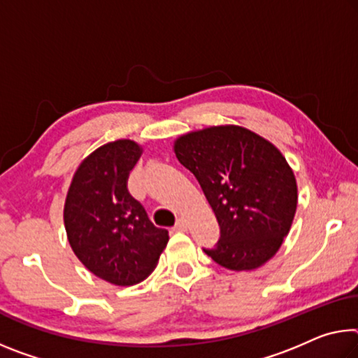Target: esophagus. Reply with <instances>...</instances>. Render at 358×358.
I'll return each instance as SVG.
<instances>
[{
    "label": "esophagus",
    "instance_id": "obj_1",
    "mask_svg": "<svg viewBox=\"0 0 358 358\" xmlns=\"http://www.w3.org/2000/svg\"><path fill=\"white\" fill-rule=\"evenodd\" d=\"M186 229H188V223H186V220L183 218H180L177 221V224L173 226V231H186Z\"/></svg>",
    "mask_w": 358,
    "mask_h": 358
}]
</instances>
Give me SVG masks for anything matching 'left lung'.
<instances>
[{
	"instance_id": "left-lung-1",
	"label": "left lung",
	"mask_w": 358,
	"mask_h": 358,
	"mask_svg": "<svg viewBox=\"0 0 358 358\" xmlns=\"http://www.w3.org/2000/svg\"><path fill=\"white\" fill-rule=\"evenodd\" d=\"M178 161L194 173L220 224L203 248L231 271H253L274 257L292 228L298 186L279 148L245 127L213 126L175 140Z\"/></svg>"
}]
</instances>
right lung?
<instances>
[{"mask_svg": "<svg viewBox=\"0 0 358 358\" xmlns=\"http://www.w3.org/2000/svg\"><path fill=\"white\" fill-rule=\"evenodd\" d=\"M141 152L129 138L90 152L73 175L64 207L66 237L78 259L119 287L145 280L169 242V231L156 228L127 189Z\"/></svg>", "mask_w": 358, "mask_h": 358, "instance_id": "obj_1", "label": "right lung"}]
</instances>
